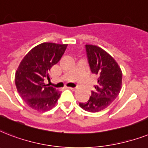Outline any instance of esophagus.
Instances as JSON below:
<instances>
[{
    "label": "esophagus",
    "mask_w": 148,
    "mask_h": 148,
    "mask_svg": "<svg viewBox=\"0 0 148 148\" xmlns=\"http://www.w3.org/2000/svg\"><path fill=\"white\" fill-rule=\"evenodd\" d=\"M69 88H70L71 90H73V91H75V89H76V88H73V87H69Z\"/></svg>",
    "instance_id": "obj_1"
}]
</instances>
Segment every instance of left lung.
<instances>
[{
    "label": "left lung",
    "mask_w": 148,
    "mask_h": 148,
    "mask_svg": "<svg viewBox=\"0 0 148 148\" xmlns=\"http://www.w3.org/2000/svg\"><path fill=\"white\" fill-rule=\"evenodd\" d=\"M92 73L98 75L95 90L86 102L79 103L85 111L99 112L108 108L119 96L122 85V71L114 58L101 47L86 45Z\"/></svg>",
    "instance_id": "obj_1"
}]
</instances>
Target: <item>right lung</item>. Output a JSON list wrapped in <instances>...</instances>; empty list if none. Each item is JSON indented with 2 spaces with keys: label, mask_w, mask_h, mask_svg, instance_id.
Listing matches in <instances>:
<instances>
[{
  "label": "right lung",
  "mask_w": 148,
  "mask_h": 148,
  "mask_svg": "<svg viewBox=\"0 0 148 148\" xmlns=\"http://www.w3.org/2000/svg\"><path fill=\"white\" fill-rule=\"evenodd\" d=\"M68 44L42 42L30 49L20 62L15 73L16 90L26 103L38 112L55 106L61 92L44 82L49 72L60 60Z\"/></svg>",
  "instance_id": "obj_1"
}]
</instances>
